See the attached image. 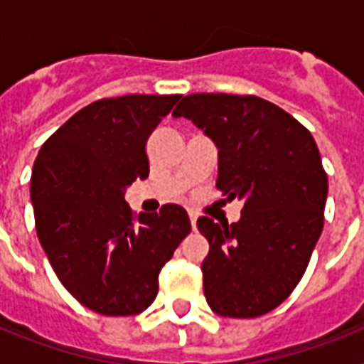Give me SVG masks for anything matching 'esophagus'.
Here are the masks:
<instances>
[{
    "mask_svg": "<svg viewBox=\"0 0 364 364\" xmlns=\"http://www.w3.org/2000/svg\"><path fill=\"white\" fill-rule=\"evenodd\" d=\"M188 219H191V227H193V230H196V219H198V217H196V213H194V211H191V213H188Z\"/></svg>",
    "mask_w": 364,
    "mask_h": 364,
    "instance_id": "1",
    "label": "esophagus"
}]
</instances>
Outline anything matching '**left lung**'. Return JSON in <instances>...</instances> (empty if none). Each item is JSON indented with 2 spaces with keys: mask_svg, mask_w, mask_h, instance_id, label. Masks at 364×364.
I'll return each mask as SVG.
<instances>
[{
  "mask_svg": "<svg viewBox=\"0 0 364 364\" xmlns=\"http://www.w3.org/2000/svg\"><path fill=\"white\" fill-rule=\"evenodd\" d=\"M171 115L215 143L217 188L243 202L238 223H196L210 242L205 300L217 316H264L293 293L321 236L328 181L319 149L294 117L259 96L191 94Z\"/></svg>",
  "mask_w": 364,
  "mask_h": 364,
  "instance_id": "8db88e82",
  "label": "left lung"
}]
</instances>
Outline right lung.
I'll use <instances>...</instances> for the list:
<instances>
[{
  "label": "right lung",
  "mask_w": 364,
  "mask_h": 364,
  "mask_svg": "<svg viewBox=\"0 0 364 364\" xmlns=\"http://www.w3.org/2000/svg\"><path fill=\"white\" fill-rule=\"evenodd\" d=\"M179 98L98 100L60 126L33 162L37 238L62 285L102 316L147 310L162 266L191 232L181 205L136 217L124 200L132 183L147 179L145 143Z\"/></svg>",
  "instance_id": "1"
}]
</instances>
